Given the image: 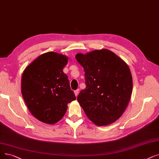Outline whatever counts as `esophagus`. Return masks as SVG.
<instances>
[{
    "label": "esophagus",
    "instance_id": "34e87169",
    "mask_svg": "<svg viewBox=\"0 0 159 159\" xmlns=\"http://www.w3.org/2000/svg\"><path fill=\"white\" fill-rule=\"evenodd\" d=\"M79 89H77V90H75V95H76V97H77L78 96V95H79Z\"/></svg>",
    "mask_w": 159,
    "mask_h": 159
}]
</instances>
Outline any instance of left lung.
I'll list each match as a JSON object with an SVG mask.
<instances>
[{
	"label": "left lung",
	"mask_w": 159,
	"mask_h": 159,
	"mask_svg": "<svg viewBox=\"0 0 159 159\" xmlns=\"http://www.w3.org/2000/svg\"><path fill=\"white\" fill-rule=\"evenodd\" d=\"M84 67L86 88L77 101L88 118L98 126L116 121L126 109L133 92L127 64L107 49L75 56Z\"/></svg>",
	"instance_id": "8db88e82"
}]
</instances>
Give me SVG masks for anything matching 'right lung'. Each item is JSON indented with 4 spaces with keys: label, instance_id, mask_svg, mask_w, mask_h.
I'll return each instance as SVG.
<instances>
[{
    "label": "right lung",
    "instance_id": "add662e5",
    "mask_svg": "<svg viewBox=\"0 0 159 159\" xmlns=\"http://www.w3.org/2000/svg\"><path fill=\"white\" fill-rule=\"evenodd\" d=\"M64 55L48 52L26 67L21 79V92L31 114L38 120L54 124L66 114L67 104L76 99L63 68Z\"/></svg>",
    "mask_w": 159,
    "mask_h": 159
}]
</instances>
